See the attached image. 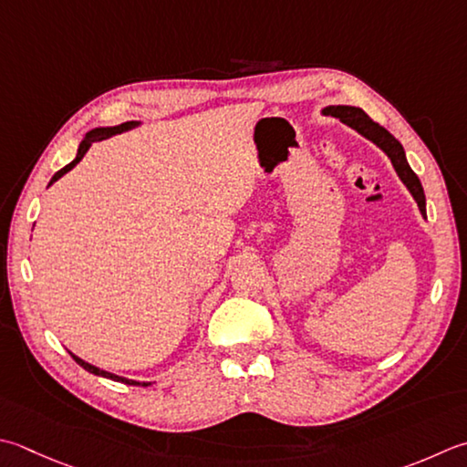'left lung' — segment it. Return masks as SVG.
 <instances>
[{
    "label": "left lung",
    "instance_id": "8db88e82",
    "mask_svg": "<svg viewBox=\"0 0 467 467\" xmlns=\"http://www.w3.org/2000/svg\"><path fill=\"white\" fill-rule=\"evenodd\" d=\"M324 115L337 117L342 123L352 127V130H356L360 135L367 137V140L377 143L379 148L390 158L392 166H395V170L399 173V178L403 180V184L409 188L410 194H413V198L417 200L419 210H421V214L425 216V192H423L421 182H419V178H417V173L410 170V166L407 163L403 145H400L395 140V137H392L385 130V127H380L379 123H374L372 119L367 113H364L362 109H358V107H346V105L326 107L324 109Z\"/></svg>",
    "mask_w": 467,
    "mask_h": 467
}]
</instances>
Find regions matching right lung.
I'll list each match as a JSON object with an SVG mask.
<instances>
[{
    "mask_svg": "<svg viewBox=\"0 0 467 467\" xmlns=\"http://www.w3.org/2000/svg\"><path fill=\"white\" fill-rule=\"evenodd\" d=\"M135 125H137V121H127V123H121V125H117V127H103V130H93V131H88V133L85 135V140H82V141H80V145H78L77 158L72 160V161L68 163V166H64L62 170H58L57 173H54L52 180H50V184H52V182H57L60 176H64V173H67L68 170L75 168L77 163H78L82 158H85V153L88 151V148H90V145H93L95 141H103V140H107V137H111V135H115V133H121V131L131 130V127H135ZM72 358H75V360H77V364H80V367L85 368V370L97 374V377H105V379H111V380L125 382V385H141V382H137V380H130V379L117 377V374H111V372L100 370V368L93 367V364H88V362H85V360H80L78 356H75V354H72ZM145 385H148V382H143V387H145Z\"/></svg>",
    "mask_w": 467,
    "mask_h": 467,
    "instance_id": "right-lung-1",
    "label": "right lung"
}]
</instances>
